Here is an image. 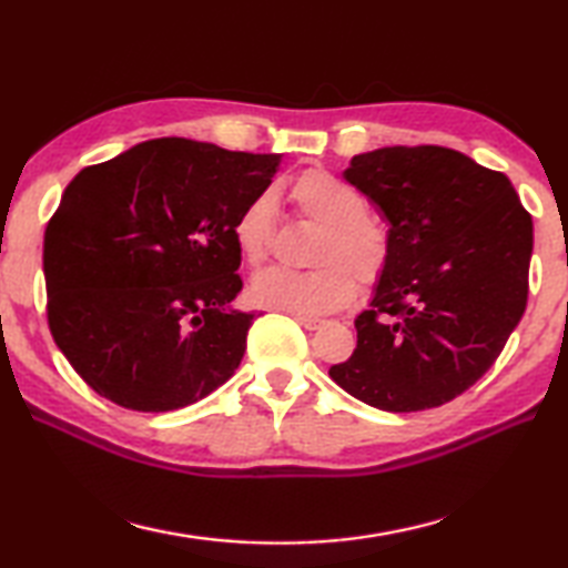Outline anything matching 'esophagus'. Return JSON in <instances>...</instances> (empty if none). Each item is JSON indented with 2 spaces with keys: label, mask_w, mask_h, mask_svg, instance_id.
<instances>
[{
  "label": "esophagus",
  "mask_w": 568,
  "mask_h": 568,
  "mask_svg": "<svg viewBox=\"0 0 568 568\" xmlns=\"http://www.w3.org/2000/svg\"><path fill=\"white\" fill-rule=\"evenodd\" d=\"M296 322H300L304 329H310V332H316V329H322V326H324L322 320H310V316H296Z\"/></svg>",
  "instance_id": "obj_1"
}]
</instances>
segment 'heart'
Returning a JSON list of instances; mask_svg holds the SVG:
<instances>
[{
  "mask_svg": "<svg viewBox=\"0 0 568 568\" xmlns=\"http://www.w3.org/2000/svg\"><path fill=\"white\" fill-rule=\"evenodd\" d=\"M294 206L304 219L322 226L316 239L312 272H272L258 274L248 296L262 310L286 312L294 316H324L339 312L356 296V280L372 286L389 266V236L369 216L366 199L354 186L324 169H310L294 179L290 189ZM276 229V194L264 189L248 199L236 214L232 236L239 256L258 266L268 256Z\"/></svg>",
  "mask_w": 568,
  "mask_h": 568,
  "instance_id": "obj_1",
  "label": "heart"
}]
</instances>
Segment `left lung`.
I'll return each instance as SVG.
<instances>
[{"label": "left lung", "mask_w": 568, "mask_h": 568, "mask_svg": "<svg viewBox=\"0 0 568 568\" xmlns=\"http://www.w3.org/2000/svg\"><path fill=\"white\" fill-rule=\"evenodd\" d=\"M344 179L389 222L392 254L329 376L374 409H434L479 382L521 322L531 216L509 176L444 146L356 154Z\"/></svg>", "instance_id": "left-lung-1"}]
</instances>
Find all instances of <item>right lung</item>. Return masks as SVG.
Returning a JSON list of instances; mask_svg holds the SVG:
<instances>
[{
  "label": "right lung",
  "instance_id": "obj_1",
  "mask_svg": "<svg viewBox=\"0 0 568 568\" xmlns=\"http://www.w3.org/2000/svg\"><path fill=\"white\" fill-rule=\"evenodd\" d=\"M282 154L152 139L64 189L44 234L49 329L92 389L132 412H174L229 382L254 314L232 306V226Z\"/></svg>",
  "mask_w": 568,
  "mask_h": 568
}]
</instances>
